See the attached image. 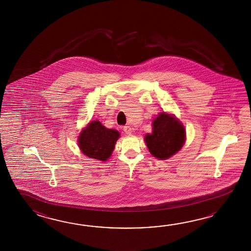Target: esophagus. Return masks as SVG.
Returning a JSON list of instances; mask_svg holds the SVG:
<instances>
[{
	"instance_id": "34e87169",
	"label": "esophagus",
	"mask_w": 251,
	"mask_h": 251,
	"mask_svg": "<svg viewBox=\"0 0 251 251\" xmlns=\"http://www.w3.org/2000/svg\"><path fill=\"white\" fill-rule=\"evenodd\" d=\"M123 130L124 132L126 133V134H131V133H132V128L130 127V126H124Z\"/></svg>"
}]
</instances>
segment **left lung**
Listing matches in <instances>:
<instances>
[{"mask_svg": "<svg viewBox=\"0 0 251 251\" xmlns=\"http://www.w3.org/2000/svg\"><path fill=\"white\" fill-rule=\"evenodd\" d=\"M186 131L178 119L161 112L152 122V133H147L144 141L151 154L159 160H167L176 153L185 144Z\"/></svg>", "mask_w": 251, "mask_h": 251, "instance_id": "8db88e82", "label": "left lung"}]
</instances>
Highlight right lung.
I'll list each match as a JSON object with an SVG mask.
<instances>
[{
  "label": "right lung",
  "instance_id": "1",
  "mask_svg": "<svg viewBox=\"0 0 251 251\" xmlns=\"http://www.w3.org/2000/svg\"><path fill=\"white\" fill-rule=\"evenodd\" d=\"M119 136L117 130L106 128L100 121L94 120L80 132L78 144L83 154L106 161L112 154Z\"/></svg>",
  "mask_w": 251,
  "mask_h": 251
}]
</instances>
